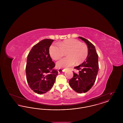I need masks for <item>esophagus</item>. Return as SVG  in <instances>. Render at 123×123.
I'll return each instance as SVG.
<instances>
[{
    "label": "esophagus",
    "mask_w": 123,
    "mask_h": 123,
    "mask_svg": "<svg viewBox=\"0 0 123 123\" xmlns=\"http://www.w3.org/2000/svg\"><path fill=\"white\" fill-rule=\"evenodd\" d=\"M58 71L59 73H61V72H64L65 71V70L64 69H59L58 70Z\"/></svg>",
    "instance_id": "1"
}]
</instances>
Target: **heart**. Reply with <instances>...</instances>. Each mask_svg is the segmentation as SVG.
I'll use <instances>...</instances> for the list:
<instances>
[{"label": "heart", "instance_id": "heart-1", "mask_svg": "<svg viewBox=\"0 0 123 123\" xmlns=\"http://www.w3.org/2000/svg\"><path fill=\"white\" fill-rule=\"evenodd\" d=\"M66 52L68 57L58 61L57 67L66 68L76 62L77 64L82 63L88 56V47L78 40L71 39L60 42L59 45L53 44L49 48L50 55L55 60L62 57Z\"/></svg>", "mask_w": 123, "mask_h": 123}]
</instances>
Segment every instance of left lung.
<instances>
[{
    "label": "left lung",
    "mask_w": 123,
    "mask_h": 123,
    "mask_svg": "<svg viewBox=\"0 0 123 123\" xmlns=\"http://www.w3.org/2000/svg\"><path fill=\"white\" fill-rule=\"evenodd\" d=\"M84 41L88 47V55L82 64L74 67L79 72L73 73V76L69 81L71 88L78 93H85L93 86L99 70L98 55L94 45L88 40L79 37Z\"/></svg>",
    "instance_id": "1"
}]
</instances>
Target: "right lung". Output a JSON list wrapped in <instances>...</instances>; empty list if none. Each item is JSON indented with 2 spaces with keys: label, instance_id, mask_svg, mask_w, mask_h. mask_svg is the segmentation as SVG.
<instances>
[{
  "label": "right lung",
  "instance_id": "obj_1",
  "mask_svg": "<svg viewBox=\"0 0 123 123\" xmlns=\"http://www.w3.org/2000/svg\"><path fill=\"white\" fill-rule=\"evenodd\" d=\"M52 39L43 40L33 47L27 57L26 66V78L30 88L38 94H45L53 87L57 70L49 54Z\"/></svg>",
  "mask_w": 123,
  "mask_h": 123
}]
</instances>
